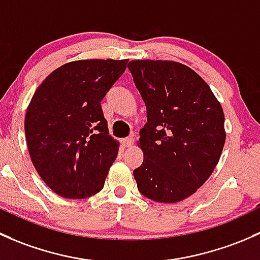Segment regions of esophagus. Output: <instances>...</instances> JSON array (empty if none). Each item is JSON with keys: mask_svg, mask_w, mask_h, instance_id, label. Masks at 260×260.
Segmentation results:
<instances>
[{"mask_svg": "<svg viewBox=\"0 0 260 260\" xmlns=\"http://www.w3.org/2000/svg\"><path fill=\"white\" fill-rule=\"evenodd\" d=\"M122 144H124V146H126V148H129L134 144V139L133 138H125L122 139Z\"/></svg>", "mask_w": 260, "mask_h": 260, "instance_id": "obj_1", "label": "esophagus"}]
</instances>
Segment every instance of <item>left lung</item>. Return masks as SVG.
<instances>
[{
  "label": "left lung",
  "mask_w": 260,
  "mask_h": 260,
  "mask_svg": "<svg viewBox=\"0 0 260 260\" xmlns=\"http://www.w3.org/2000/svg\"><path fill=\"white\" fill-rule=\"evenodd\" d=\"M146 106L140 130L144 161L134 170L144 197L176 203L194 194L211 175L224 143V112L207 82L174 61L129 62Z\"/></svg>",
  "instance_id": "left-lung-1"
}]
</instances>
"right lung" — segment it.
I'll return each mask as SVG.
<instances>
[{
	"instance_id": "right-lung-1",
	"label": "right lung",
	"mask_w": 260,
	"mask_h": 260,
	"mask_svg": "<svg viewBox=\"0 0 260 260\" xmlns=\"http://www.w3.org/2000/svg\"><path fill=\"white\" fill-rule=\"evenodd\" d=\"M127 60H80L56 69L37 87L25 134L35 169L56 194L84 199L103 189L117 156L101 101Z\"/></svg>"
}]
</instances>
